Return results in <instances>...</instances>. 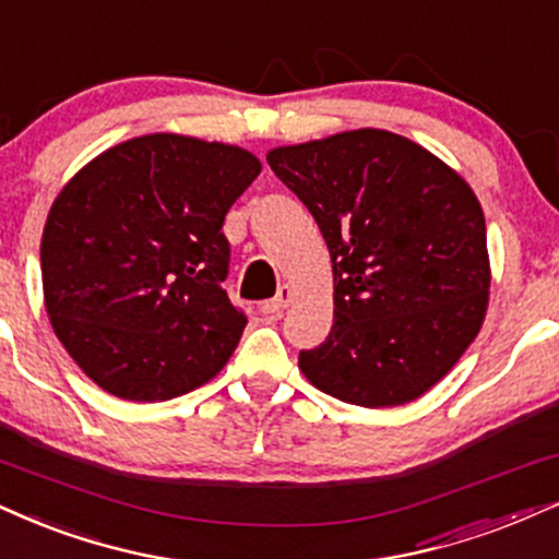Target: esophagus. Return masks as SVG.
I'll return each instance as SVG.
<instances>
[{"mask_svg": "<svg viewBox=\"0 0 559 559\" xmlns=\"http://www.w3.org/2000/svg\"><path fill=\"white\" fill-rule=\"evenodd\" d=\"M293 298H295V293H293V287L290 285H282L280 290H277V298H272V300H264L259 306V311L261 313H280V311H285L287 306H290L293 302Z\"/></svg>", "mask_w": 559, "mask_h": 559, "instance_id": "obj_1", "label": "esophagus"}]
</instances>
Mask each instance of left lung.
Returning a JSON list of instances; mask_svg holds the SVG:
<instances>
[{"label":"left lung","instance_id":"8db88e82","mask_svg":"<svg viewBox=\"0 0 559 559\" xmlns=\"http://www.w3.org/2000/svg\"><path fill=\"white\" fill-rule=\"evenodd\" d=\"M329 246L334 323L302 376L340 402H415L479 334L490 302L485 212L430 150L385 129L269 150Z\"/></svg>","mask_w":559,"mask_h":559}]
</instances>
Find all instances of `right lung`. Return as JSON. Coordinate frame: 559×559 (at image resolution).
Listing matches in <instances>:
<instances>
[{
    "label": "right lung",
    "mask_w": 559,
    "mask_h": 559,
    "mask_svg": "<svg viewBox=\"0 0 559 559\" xmlns=\"http://www.w3.org/2000/svg\"><path fill=\"white\" fill-rule=\"evenodd\" d=\"M259 174L236 144L144 134L69 178L48 210L40 277L53 332L90 381L165 402L223 370L248 323L223 290V223Z\"/></svg>",
    "instance_id": "1"
}]
</instances>
